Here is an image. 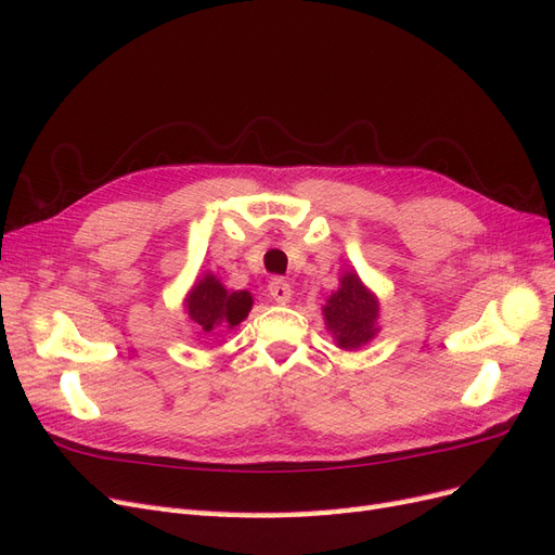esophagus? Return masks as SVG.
Segmentation results:
<instances>
[{
    "label": "esophagus",
    "instance_id": "34e87169",
    "mask_svg": "<svg viewBox=\"0 0 555 555\" xmlns=\"http://www.w3.org/2000/svg\"><path fill=\"white\" fill-rule=\"evenodd\" d=\"M268 294L275 300V304H289L292 298V284L282 278H273L268 282Z\"/></svg>",
    "mask_w": 555,
    "mask_h": 555
}]
</instances>
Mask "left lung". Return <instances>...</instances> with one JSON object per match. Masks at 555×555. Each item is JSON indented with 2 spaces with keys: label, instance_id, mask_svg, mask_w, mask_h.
Listing matches in <instances>:
<instances>
[{
  "label": "left lung",
  "instance_id": "1",
  "mask_svg": "<svg viewBox=\"0 0 555 555\" xmlns=\"http://www.w3.org/2000/svg\"><path fill=\"white\" fill-rule=\"evenodd\" d=\"M379 306L375 296L367 292L357 273L340 278V289L333 292L324 306L326 326L343 349L365 345L375 335V319Z\"/></svg>",
  "mask_w": 555,
  "mask_h": 555
}]
</instances>
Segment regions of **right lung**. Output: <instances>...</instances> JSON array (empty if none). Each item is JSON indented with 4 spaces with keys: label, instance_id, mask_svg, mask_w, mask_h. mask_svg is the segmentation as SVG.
Returning a JSON list of instances; mask_svg holds the SVG:
<instances>
[{
    "label": "right lung",
    "instance_id": "add662e5",
    "mask_svg": "<svg viewBox=\"0 0 555 555\" xmlns=\"http://www.w3.org/2000/svg\"><path fill=\"white\" fill-rule=\"evenodd\" d=\"M251 308L247 292H227L215 275L196 282L188 298V312L204 335H217L238 326Z\"/></svg>",
    "mask_w": 555,
    "mask_h": 555
}]
</instances>
